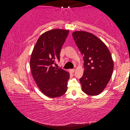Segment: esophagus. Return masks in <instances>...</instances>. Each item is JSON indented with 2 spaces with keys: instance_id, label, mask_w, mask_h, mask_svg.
Listing matches in <instances>:
<instances>
[{
  "instance_id": "obj_1",
  "label": "esophagus",
  "mask_w": 130,
  "mask_h": 130,
  "mask_svg": "<svg viewBox=\"0 0 130 130\" xmlns=\"http://www.w3.org/2000/svg\"><path fill=\"white\" fill-rule=\"evenodd\" d=\"M75 70H76L75 69H72L70 70V72H71L72 73H74V72H75Z\"/></svg>"
}]
</instances>
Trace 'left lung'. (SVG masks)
I'll list each match as a JSON object with an SVG mask.
<instances>
[{"label": "left lung", "instance_id": "left-lung-1", "mask_svg": "<svg viewBox=\"0 0 130 130\" xmlns=\"http://www.w3.org/2000/svg\"><path fill=\"white\" fill-rule=\"evenodd\" d=\"M83 56V76L80 79L82 91L91 96L98 95L106 87L113 69V62L107 46L90 32L77 31L72 34Z\"/></svg>", "mask_w": 130, "mask_h": 130}]
</instances>
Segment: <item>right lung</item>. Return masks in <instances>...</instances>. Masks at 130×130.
I'll return each mask as SVG.
<instances>
[{"label": "right lung", "instance_id": "add662e5", "mask_svg": "<svg viewBox=\"0 0 130 130\" xmlns=\"http://www.w3.org/2000/svg\"><path fill=\"white\" fill-rule=\"evenodd\" d=\"M69 30L53 29L39 37L30 58L32 77L41 92L49 98L63 95L67 91L69 73L54 67L60 59V52Z\"/></svg>", "mask_w": 130, "mask_h": 130}]
</instances>
